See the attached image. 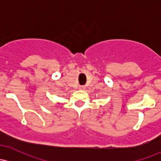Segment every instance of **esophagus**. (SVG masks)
Wrapping results in <instances>:
<instances>
[{"instance_id":"esophagus-1","label":"esophagus","mask_w":161,"mask_h":161,"mask_svg":"<svg viewBox=\"0 0 161 161\" xmlns=\"http://www.w3.org/2000/svg\"><path fill=\"white\" fill-rule=\"evenodd\" d=\"M79 90H82V91H83V90L86 89V86H79Z\"/></svg>"}]
</instances>
